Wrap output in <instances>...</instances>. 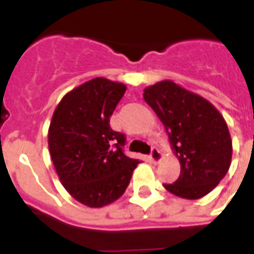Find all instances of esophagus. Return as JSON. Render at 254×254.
I'll list each match as a JSON object with an SVG mask.
<instances>
[{"instance_id":"esophagus-1","label":"esophagus","mask_w":254,"mask_h":254,"mask_svg":"<svg viewBox=\"0 0 254 254\" xmlns=\"http://www.w3.org/2000/svg\"><path fill=\"white\" fill-rule=\"evenodd\" d=\"M150 160L153 161L154 164H157V162H160L161 160H162V154H161V151L157 147H153L151 149V153H150Z\"/></svg>"}]
</instances>
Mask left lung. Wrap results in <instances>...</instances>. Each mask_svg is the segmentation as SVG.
Listing matches in <instances>:
<instances>
[{"label": "left lung", "instance_id": "obj_1", "mask_svg": "<svg viewBox=\"0 0 254 254\" xmlns=\"http://www.w3.org/2000/svg\"><path fill=\"white\" fill-rule=\"evenodd\" d=\"M143 99L165 127L180 161V177L165 190L183 199H200L230 168L233 143L222 114L208 100L170 79L150 85Z\"/></svg>", "mask_w": 254, "mask_h": 254}]
</instances>
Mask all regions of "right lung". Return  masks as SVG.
Returning <instances> with one entry per match:
<instances>
[{"mask_svg":"<svg viewBox=\"0 0 254 254\" xmlns=\"http://www.w3.org/2000/svg\"><path fill=\"white\" fill-rule=\"evenodd\" d=\"M126 85L97 77L62 97L49 128V149L59 180L75 200L101 208L118 200L139 161L123 153L125 135L109 119Z\"/></svg>","mask_w":254,"mask_h":254,"instance_id":"add662e5","label":"right lung"}]
</instances>
